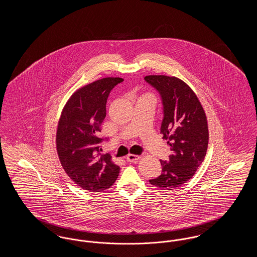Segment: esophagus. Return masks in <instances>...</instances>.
I'll use <instances>...</instances> for the list:
<instances>
[{
  "mask_svg": "<svg viewBox=\"0 0 257 257\" xmlns=\"http://www.w3.org/2000/svg\"><path fill=\"white\" fill-rule=\"evenodd\" d=\"M140 158H141V156H139V155L129 154V155H127L126 160H127L128 162H130V163H134V162H138V161L140 160Z\"/></svg>",
  "mask_w": 257,
  "mask_h": 257,
  "instance_id": "34e87169",
  "label": "esophagus"
}]
</instances>
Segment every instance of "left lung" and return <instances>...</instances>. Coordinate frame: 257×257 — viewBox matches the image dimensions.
Segmentation results:
<instances>
[{
	"instance_id": "1",
	"label": "left lung",
	"mask_w": 257,
	"mask_h": 257,
	"mask_svg": "<svg viewBox=\"0 0 257 257\" xmlns=\"http://www.w3.org/2000/svg\"><path fill=\"white\" fill-rule=\"evenodd\" d=\"M145 79L163 99L164 119L160 131L172 152L168 162L160 161L161 175L149 182L160 190L170 191L190 180L205 158L207 117L194 90L181 79L166 75H149Z\"/></svg>"
}]
</instances>
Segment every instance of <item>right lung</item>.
I'll use <instances>...</instances> for the list:
<instances>
[{
	"label": "right lung",
	"instance_id": "add662e5",
	"mask_svg": "<svg viewBox=\"0 0 257 257\" xmlns=\"http://www.w3.org/2000/svg\"><path fill=\"white\" fill-rule=\"evenodd\" d=\"M119 77H106L78 88L61 110L56 135L58 156L74 183L89 192H102L115 182L120 171L108 154H100L101 124L106 104Z\"/></svg>",
	"mask_w": 257,
	"mask_h": 257
}]
</instances>
